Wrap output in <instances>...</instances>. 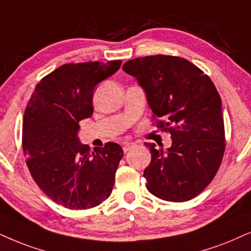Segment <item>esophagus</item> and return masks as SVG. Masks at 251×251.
Returning a JSON list of instances; mask_svg holds the SVG:
<instances>
[{"instance_id": "1", "label": "esophagus", "mask_w": 251, "mask_h": 251, "mask_svg": "<svg viewBox=\"0 0 251 251\" xmlns=\"http://www.w3.org/2000/svg\"><path fill=\"white\" fill-rule=\"evenodd\" d=\"M134 144H133V142H124L123 144V149H124V151H128L129 149H131L132 147H134Z\"/></svg>"}]
</instances>
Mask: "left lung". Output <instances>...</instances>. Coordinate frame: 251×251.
Listing matches in <instances>:
<instances>
[{
	"label": "left lung",
	"instance_id": "8db88e82",
	"mask_svg": "<svg viewBox=\"0 0 251 251\" xmlns=\"http://www.w3.org/2000/svg\"><path fill=\"white\" fill-rule=\"evenodd\" d=\"M123 71L136 78L173 140L167 151L145 144L151 154L144 171L148 191L168 201L195 198L214 178L225 151L221 98L213 82L178 56L133 59L124 63Z\"/></svg>",
	"mask_w": 251,
	"mask_h": 251
}]
</instances>
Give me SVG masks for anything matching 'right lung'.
<instances>
[{"instance_id": "1", "label": "right lung", "mask_w": 251, "mask_h": 251, "mask_svg": "<svg viewBox=\"0 0 251 251\" xmlns=\"http://www.w3.org/2000/svg\"><path fill=\"white\" fill-rule=\"evenodd\" d=\"M122 61L63 65L36 85L23 117V151L34 182L47 196L71 210L100 205L112 192L123 148H103L78 138V122L93 116L96 85L120 68Z\"/></svg>"}]
</instances>
